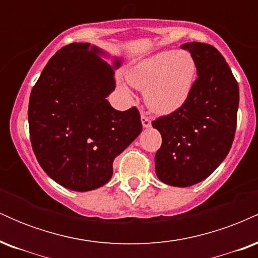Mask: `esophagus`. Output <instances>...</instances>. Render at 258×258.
<instances>
[{"label":"esophagus","instance_id":"obj_1","mask_svg":"<svg viewBox=\"0 0 258 258\" xmlns=\"http://www.w3.org/2000/svg\"><path fill=\"white\" fill-rule=\"evenodd\" d=\"M141 119H142V125H143V127H150V126H152V120H150V117L148 116L146 112H142Z\"/></svg>","mask_w":258,"mask_h":258}]
</instances>
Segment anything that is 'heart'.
<instances>
[{"instance_id": "b5f03b06", "label": "heart", "mask_w": 258, "mask_h": 258, "mask_svg": "<svg viewBox=\"0 0 258 258\" xmlns=\"http://www.w3.org/2000/svg\"><path fill=\"white\" fill-rule=\"evenodd\" d=\"M197 65L185 51L160 52L127 73L135 87L146 90L147 104L159 114H170L184 104L193 87Z\"/></svg>"}]
</instances>
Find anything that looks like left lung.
<instances>
[{
    "mask_svg": "<svg viewBox=\"0 0 258 258\" xmlns=\"http://www.w3.org/2000/svg\"><path fill=\"white\" fill-rule=\"evenodd\" d=\"M193 57L198 78L179 109L152 122L161 133L155 155L158 178L189 186L210 176L226 159L236 130L239 86L229 65L214 46H180Z\"/></svg>",
    "mask_w": 258,
    "mask_h": 258,
    "instance_id": "obj_1",
    "label": "left lung"
}]
</instances>
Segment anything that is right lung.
Returning a JSON list of instances; mask_svg holds the SVG:
<instances>
[{"mask_svg":"<svg viewBox=\"0 0 258 258\" xmlns=\"http://www.w3.org/2000/svg\"><path fill=\"white\" fill-rule=\"evenodd\" d=\"M90 43L61 47L41 73L29 100L32 150L43 171L76 191L109 182L112 161L142 132L132 106L115 110L106 100L115 90V68Z\"/></svg>","mask_w":258,"mask_h":258,"instance_id":"obj_1","label":"right lung"}]
</instances>
